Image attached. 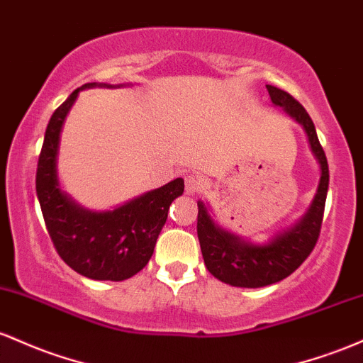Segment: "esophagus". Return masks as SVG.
<instances>
[{"label": "esophagus", "mask_w": 363, "mask_h": 363, "mask_svg": "<svg viewBox=\"0 0 363 363\" xmlns=\"http://www.w3.org/2000/svg\"><path fill=\"white\" fill-rule=\"evenodd\" d=\"M202 189H203V180H202L201 177H199V174H194V173L186 174V177H185V190H186V194L194 195V194L201 192Z\"/></svg>", "instance_id": "obj_1"}]
</instances>
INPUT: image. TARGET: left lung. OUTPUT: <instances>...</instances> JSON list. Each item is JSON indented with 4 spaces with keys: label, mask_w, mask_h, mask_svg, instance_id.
Listing matches in <instances>:
<instances>
[{
    "label": "left lung",
    "mask_w": 363,
    "mask_h": 363,
    "mask_svg": "<svg viewBox=\"0 0 363 363\" xmlns=\"http://www.w3.org/2000/svg\"><path fill=\"white\" fill-rule=\"evenodd\" d=\"M266 89L272 103L284 108V111L305 128L312 152L320 164V182L311 209L302 221L262 247L226 233L214 225L206 206L202 202L197 203V236L206 267L214 278L240 288H260L278 283L302 266L319 240L329 186L328 160L317 138L312 118L291 94L272 85H266Z\"/></svg>",
    "instance_id": "obj_1"
}]
</instances>
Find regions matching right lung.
<instances>
[{"instance_id":"1","label":"right lung","mask_w":363,"mask_h":363,"mask_svg":"<svg viewBox=\"0 0 363 363\" xmlns=\"http://www.w3.org/2000/svg\"><path fill=\"white\" fill-rule=\"evenodd\" d=\"M75 89L52 113L35 173V192L44 225L65 264L79 274L101 281H123L147 266L171 202L185 189L182 178L108 213H91L61 194L56 178L60 132L79 92Z\"/></svg>"}]
</instances>
